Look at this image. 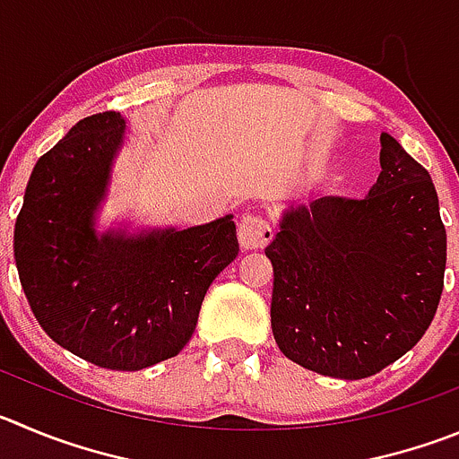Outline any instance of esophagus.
<instances>
[{"label": "esophagus", "instance_id": "obj_1", "mask_svg": "<svg viewBox=\"0 0 459 459\" xmlns=\"http://www.w3.org/2000/svg\"><path fill=\"white\" fill-rule=\"evenodd\" d=\"M238 238L244 251H255L267 247L269 239L273 238V229L263 217L244 215L238 224Z\"/></svg>", "mask_w": 459, "mask_h": 459}]
</instances>
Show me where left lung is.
<instances>
[{
	"instance_id": "8db88e82",
	"label": "left lung",
	"mask_w": 459,
	"mask_h": 459,
	"mask_svg": "<svg viewBox=\"0 0 459 459\" xmlns=\"http://www.w3.org/2000/svg\"><path fill=\"white\" fill-rule=\"evenodd\" d=\"M380 147L365 199L290 205L264 249L273 340L321 376L383 371L421 340L442 299L446 229L430 174L389 133Z\"/></svg>"
}]
</instances>
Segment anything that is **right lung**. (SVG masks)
I'll return each instance as SVG.
<instances>
[{
	"mask_svg": "<svg viewBox=\"0 0 459 459\" xmlns=\"http://www.w3.org/2000/svg\"><path fill=\"white\" fill-rule=\"evenodd\" d=\"M126 135L90 115L36 162L15 221L17 273L42 331L92 365L140 371L190 342L210 282L239 251L233 215L192 229L94 230Z\"/></svg>",
	"mask_w": 459,
	"mask_h": 459,
	"instance_id": "add662e5",
	"label": "right lung"
}]
</instances>
